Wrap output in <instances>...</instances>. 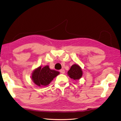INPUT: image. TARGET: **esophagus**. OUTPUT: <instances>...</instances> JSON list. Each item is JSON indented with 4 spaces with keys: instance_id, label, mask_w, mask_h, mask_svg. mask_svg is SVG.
Listing matches in <instances>:
<instances>
[{
    "instance_id": "1",
    "label": "esophagus",
    "mask_w": 121,
    "mask_h": 121,
    "mask_svg": "<svg viewBox=\"0 0 121 121\" xmlns=\"http://www.w3.org/2000/svg\"><path fill=\"white\" fill-rule=\"evenodd\" d=\"M60 72L61 73V74H64V73H65V69H60Z\"/></svg>"
}]
</instances>
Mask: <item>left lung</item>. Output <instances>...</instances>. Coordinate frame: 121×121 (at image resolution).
I'll use <instances>...</instances> for the list:
<instances>
[{
    "label": "left lung",
    "mask_w": 121,
    "mask_h": 121,
    "mask_svg": "<svg viewBox=\"0 0 121 121\" xmlns=\"http://www.w3.org/2000/svg\"><path fill=\"white\" fill-rule=\"evenodd\" d=\"M68 75L71 79L76 81L79 80L83 75L82 69L78 65L75 64L72 65L70 69L68 72Z\"/></svg>",
    "instance_id": "8db88e82"
}]
</instances>
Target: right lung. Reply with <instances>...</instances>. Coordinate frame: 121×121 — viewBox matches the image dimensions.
I'll return each mask as SVG.
<instances>
[{
    "mask_svg": "<svg viewBox=\"0 0 121 121\" xmlns=\"http://www.w3.org/2000/svg\"><path fill=\"white\" fill-rule=\"evenodd\" d=\"M60 73L59 72L50 69L48 65H45L42 68L40 66L32 72L31 78L37 86H46L49 85Z\"/></svg>",
    "mask_w": 121,
    "mask_h": 121,
    "instance_id": "obj_1",
    "label": "right lung"
}]
</instances>
